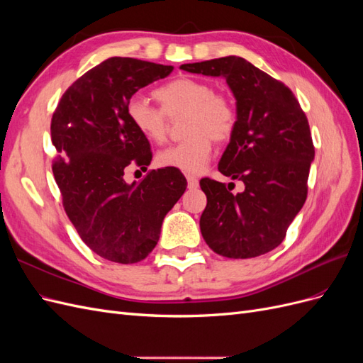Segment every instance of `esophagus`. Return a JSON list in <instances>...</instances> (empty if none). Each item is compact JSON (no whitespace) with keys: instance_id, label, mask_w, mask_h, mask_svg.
Instances as JSON below:
<instances>
[{"instance_id":"obj_1","label":"esophagus","mask_w":363,"mask_h":363,"mask_svg":"<svg viewBox=\"0 0 363 363\" xmlns=\"http://www.w3.org/2000/svg\"><path fill=\"white\" fill-rule=\"evenodd\" d=\"M186 179H188V188L189 189H196V188H199V179L194 177V175H188V177H186Z\"/></svg>"}]
</instances>
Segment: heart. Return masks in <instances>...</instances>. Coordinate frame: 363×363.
I'll list each match as a JSON object with an SVG mask.
<instances>
[{
    "mask_svg": "<svg viewBox=\"0 0 363 363\" xmlns=\"http://www.w3.org/2000/svg\"><path fill=\"white\" fill-rule=\"evenodd\" d=\"M159 107L144 98L133 96L127 103L130 124L151 144H162L169 133V119L183 121L186 139L164 148L157 155L163 168L199 174L211 159L215 142H225L233 136L238 125V111L233 101L204 80L179 77L159 86L152 92Z\"/></svg>",
    "mask_w": 363,
    "mask_h": 363,
    "instance_id": "b5f03b06",
    "label": "heart"
}]
</instances>
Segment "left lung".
I'll use <instances>...</instances> for the list:
<instances>
[{
  "instance_id": "obj_1",
  "label": "left lung",
  "mask_w": 363,
  "mask_h": 363,
  "mask_svg": "<svg viewBox=\"0 0 363 363\" xmlns=\"http://www.w3.org/2000/svg\"><path fill=\"white\" fill-rule=\"evenodd\" d=\"M180 69L224 77L236 98L238 125L218 169L240 180L204 177L207 204L201 235L216 255L248 259L277 248L307 199V179L315 147L306 113L283 82L242 57L228 56L182 65Z\"/></svg>"
}]
</instances>
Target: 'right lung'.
Wrapping results in <instances>:
<instances>
[{"label":"right lung","mask_w":363,"mask_h":363,"mask_svg":"<svg viewBox=\"0 0 363 363\" xmlns=\"http://www.w3.org/2000/svg\"><path fill=\"white\" fill-rule=\"evenodd\" d=\"M172 67L111 57L77 79L52 113L59 156L52 174L62 204L83 242L116 263H138L157 245L164 215L186 191L174 168L152 169L128 184L131 168L147 169L152 152L127 118L131 95L172 72Z\"/></svg>","instance_id":"add662e5"}]
</instances>
